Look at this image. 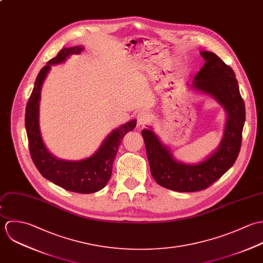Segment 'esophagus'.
<instances>
[{"label":"esophagus","instance_id":"34e87169","mask_svg":"<svg viewBox=\"0 0 263 263\" xmlns=\"http://www.w3.org/2000/svg\"><path fill=\"white\" fill-rule=\"evenodd\" d=\"M149 115L147 114V111H145V110H142L139 115H138V120H137V122H138V124L139 125H141V126H144V125H146L148 122H149Z\"/></svg>","mask_w":263,"mask_h":263}]
</instances>
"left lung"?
I'll use <instances>...</instances> for the list:
<instances>
[{"label": "left lung", "instance_id": "left-lung-1", "mask_svg": "<svg viewBox=\"0 0 263 263\" xmlns=\"http://www.w3.org/2000/svg\"><path fill=\"white\" fill-rule=\"evenodd\" d=\"M205 60L193 81V87L209 93L228 112L223 139L218 149L198 164L176 161L155 133L144 129V139L151 172L158 185L178 192H196L209 188L236 161L242 144L245 122V104L240 95L235 72L219 57L201 52Z\"/></svg>", "mask_w": 263, "mask_h": 263}]
</instances>
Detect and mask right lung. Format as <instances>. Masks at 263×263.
<instances>
[{
	"label": "right lung",
	"instance_id": "obj_1",
	"mask_svg": "<svg viewBox=\"0 0 263 263\" xmlns=\"http://www.w3.org/2000/svg\"><path fill=\"white\" fill-rule=\"evenodd\" d=\"M82 50V47L65 48L40 71L26 105L25 127L30 157L40 173L65 190L89 194L102 190L110 179L112 162L119 146L124 136L136 127V120H132L115 130L90 158L79 161H66L54 158L48 152L42 140L39 127V102L42 84L51 65L61 63L69 54L79 53Z\"/></svg>",
	"mask_w": 263,
	"mask_h": 263
}]
</instances>
